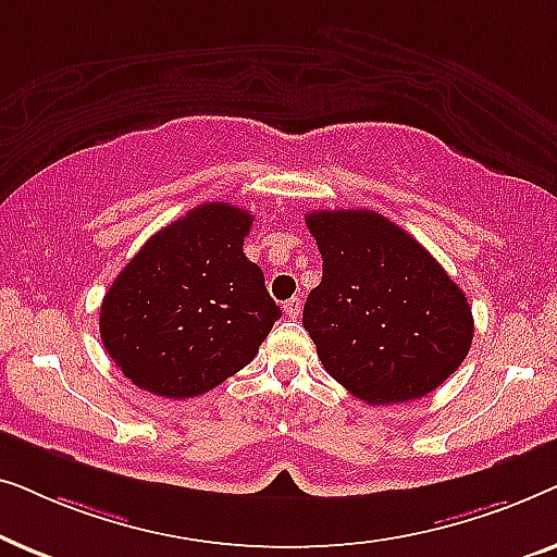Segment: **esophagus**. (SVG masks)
Instances as JSON below:
<instances>
[{"label":"esophagus","mask_w":557,"mask_h":557,"mask_svg":"<svg viewBox=\"0 0 557 557\" xmlns=\"http://www.w3.org/2000/svg\"><path fill=\"white\" fill-rule=\"evenodd\" d=\"M284 311H286V317H292V319L299 317L301 314V299H299V296H292V299L284 301Z\"/></svg>","instance_id":"1"}]
</instances>
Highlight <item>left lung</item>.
Returning a JSON list of instances; mask_svg holds the SVG:
<instances>
[{"label": "left lung", "mask_w": 557, "mask_h": 557, "mask_svg": "<svg viewBox=\"0 0 557 557\" xmlns=\"http://www.w3.org/2000/svg\"><path fill=\"white\" fill-rule=\"evenodd\" d=\"M307 227L324 263L301 322L324 370L370 406L423 398L454 375L474 317L436 258L375 210L309 212Z\"/></svg>", "instance_id": "1"}]
</instances>
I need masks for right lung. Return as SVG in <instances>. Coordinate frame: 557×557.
Instances as JSON below:
<instances>
[{"label": "right lung", "mask_w": 557, "mask_h": 557, "mask_svg": "<svg viewBox=\"0 0 557 557\" xmlns=\"http://www.w3.org/2000/svg\"><path fill=\"white\" fill-rule=\"evenodd\" d=\"M248 210L205 202L144 243L101 304V342L136 387L195 398L253 360L281 317L243 253Z\"/></svg>", "instance_id": "obj_1"}]
</instances>
